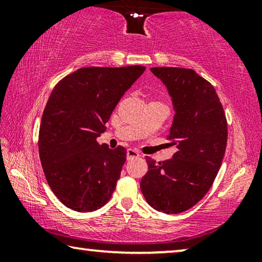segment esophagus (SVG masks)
I'll return each mask as SVG.
<instances>
[{
    "mask_svg": "<svg viewBox=\"0 0 262 262\" xmlns=\"http://www.w3.org/2000/svg\"><path fill=\"white\" fill-rule=\"evenodd\" d=\"M139 156H140V154L137 152L136 150H134V149H128L127 150V159H128V161H130V159L136 158Z\"/></svg>",
    "mask_w": 262,
    "mask_h": 262,
    "instance_id": "esophagus-1",
    "label": "esophagus"
}]
</instances>
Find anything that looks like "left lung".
Masks as SVG:
<instances>
[{"label":"left lung","mask_w":262,"mask_h":262,"mask_svg":"<svg viewBox=\"0 0 262 262\" xmlns=\"http://www.w3.org/2000/svg\"><path fill=\"white\" fill-rule=\"evenodd\" d=\"M166 86L174 110L170 140L177 152L168 161L145 157L149 170L140 187L157 211L180 214L210 189L223 161L228 125L214 86L193 69L150 68Z\"/></svg>","instance_id":"1"}]
</instances>
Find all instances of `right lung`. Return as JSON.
Here are the masks:
<instances>
[{
	"label": "right lung",
	"mask_w": 262,
	"mask_h": 262,
	"mask_svg": "<svg viewBox=\"0 0 262 262\" xmlns=\"http://www.w3.org/2000/svg\"><path fill=\"white\" fill-rule=\"evenodd\" d=\"M145 67L77 69L56 84L43 110L39 156L53 193L66 207L95 211L107 203L126 149L97 142L115 106Z\"/></svg>",
	"instance_id": "right-lung-1"
}]
</instances>
